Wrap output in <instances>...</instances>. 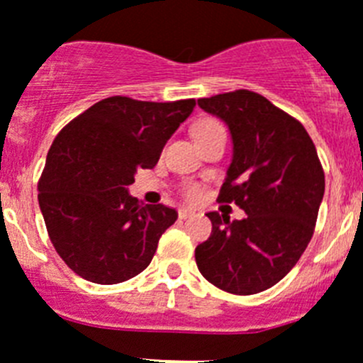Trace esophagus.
<instances>
[{"label": "esophagus", "mask_w": 363, "mask_h": 363, "mask_svg": "<svg viewBox=\"0 0 363 363\" xmlns=\"http://www.w3.org/2000/svg\"><path fill=\"white\" fill-rule=\"evenodd\" d=\"M196 216V212L191 208H181L179 210V218L181 219H188V218H194Z\"/></svg>", "instance_id": "1"}]
</instances>
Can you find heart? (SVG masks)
Masks as SVG:
<instances>
[{
  "label": "heart",
  "mask_w": 363,
  "mask_h": 363,
  "mask_svg": "<svg viewBox=\"0 0 363 363\" xmlns=\"http://www.w3.org/2000/svg\"><path fill=\"white\" fill-rule=\"evenodd\" d=\"M216 127H219V123H218V121H214V120L199 121V123L194 127V136L203 135V133L216 129ZM199 196H201V190H199V186H196V184H188V186L184 188V197H186V199L196 201Z\"/></svg>",
  "instance_id": "heart-1"
}]
</instances>
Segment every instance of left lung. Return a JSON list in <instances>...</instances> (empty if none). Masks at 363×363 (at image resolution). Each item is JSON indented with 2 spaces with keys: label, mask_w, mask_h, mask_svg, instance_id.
<instances>
[{
  "label": "left lung",
  "mask_w": 363,
  "mask_h": 363,
  "mask_svg": "<svg viewBox=\"0 0 363 363\" xmlns=\"http://www.w3.org/2000/svg\"><path fill=\"white\" fill-rule=\"evenodd\" d=\"M228 127L233 160L219 201L245 218L208 212L212 234L196 247L201 275L219 290L252 295L290 273L312 240L325 173L299 121L249 90L197 99Z\"/></svg>",
  "instance_id": "1"
}]
</instances>
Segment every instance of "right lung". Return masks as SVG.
I'll list each match as a JSON object with an SVG mask.
<instances>
[{
	"instance_id": "obj_1",
	"label": "right lung",
	"mask_w": 363,
	"mask_h": 363,
	"mask_svg": "<svg viewBox=\"0 0 363 363\" xmlns=\"http://www.w3.org/2000/svg\"><path fill=\"white\" fill-rule=\"evenodd\" d=\"M196 101L106 97L60 130L38 182V205L59 257L79 277L118 284L145 269L177 219L164 205L129 196L138 169H151Z\"/></svg>"
}]
</instances>
